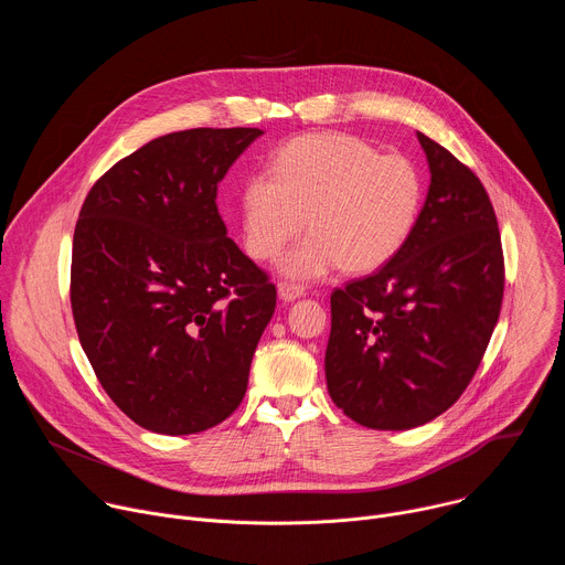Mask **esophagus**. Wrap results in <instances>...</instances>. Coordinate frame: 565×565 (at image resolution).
I'll return each mask as SVG.
<instances>
[{
  "mask_svg": "<svg viewBox=\"0 0 565 565\" xmlns=\"http://www.w3.org/2000/svg\"><path fill=\"white\" fill-rule=\"evenodd\" d=\"M277 290H279V299L281 301H295V299H299L303 295L306 288L301 284H295V281H279Z\"/></svg>",
  "mask_w": 565,
  "mask_h": 565,
  "instance_id": "1",
  "label": "esophagus"
}]
</instances>
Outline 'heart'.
<instances>
[{
    "mask_svg": "<svg viewBox=\"0 0 565 565\" xmlns=\"http://www.w3.org/2000/svg\"><path fill=\"white\" fill-rule=\"evenodd\" d=\"M423 199V172L412 158L380 153L349 134L299 136L241 192L246 248L259 262L275 259L308 216L312 232L284 257L286 275L315 279L338 266L373 273L407 246Z\"/></svg>",
    "mask_w": 565,
    "mask_h": 565,
    "instance_id": "1",
    "label": "heart"
}]
</instances>
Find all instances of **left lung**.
I'll use <instances>...</instances> for the list:
<instances>
[{
  "label": "left lung",
  "instance_id": "8db88e82",
  "mask_svg": "<svg viewBox=\"0 0 565 565\" xmlns=\"http://www.w3.org/2000/svg\"><path fill=\"white\" fill-rule=\"evenodd\" d=\"M431 185L407 246L331 295L327 384L369 429L399 431L447 412L471 382L501 315L505 259L480 179L418 131Z\"/></svg>",
  "mask_w": 565,
  "mask_h": 565
}]
</instances>
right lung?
Wrapping results in <instances>:
<instances>
[{"label": "right lung", "instance_id": "add662e5", "mask_svg": "<svg viewBox=\"0 0 565 565\" xmlns=\"http://www.w3.org/2000/svg\"><path fill=\"white\" fill-rule=\"evenodd\" d=\"M262 134L153 138L107 170L79 210L75 331L116 407L149 431H205L246 395L277 288L227 236L216 188Z\"/></svg>", "mask_w": 565, "mask_h": 565}]
</instances>
